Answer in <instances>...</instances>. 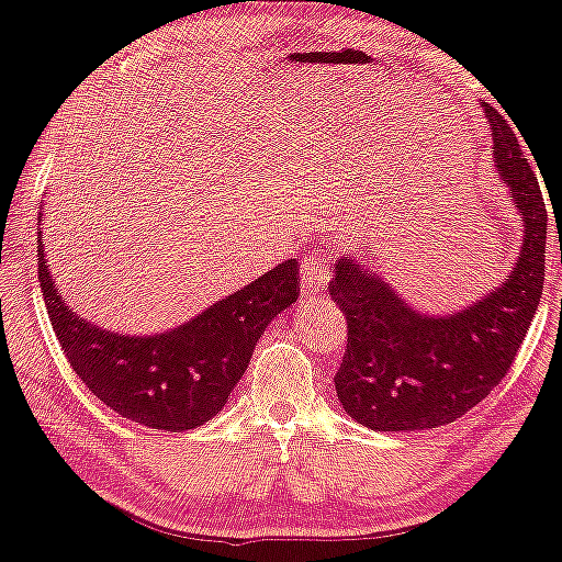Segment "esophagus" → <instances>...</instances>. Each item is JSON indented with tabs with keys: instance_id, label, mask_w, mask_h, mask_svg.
Masks as SVG:
<instances>
[{
	"instance_id": "1",
	"label": "esophagus",
	"mask_w": 562,
	"mask_h": 562,
	"mask_svg": "<svg viewBox=\"0 0 562 562\" xmlns=\"http://www.w3.org/2000/svg\"><path fill=\"white\" fill-rule=\"evenodd\" d=\"M327 281H329L327 258L312 254L301 261V291H304V296L319 294V291L327 286Z\"/></svg>"
}]
</instances>
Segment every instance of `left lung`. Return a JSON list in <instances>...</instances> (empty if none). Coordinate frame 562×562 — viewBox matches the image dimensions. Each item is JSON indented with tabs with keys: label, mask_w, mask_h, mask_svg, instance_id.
Here are the masks:
<instances>
[{
	"label": "left lung",
	"mask_w": 562,
	"mask_h": 562,
	"mask_svg": "<svg viewBox=\"0 0 562 562\" xmlns=\"http://www.w3.org/2000/svg\"><path fill=\"white\" fill-rule=\"evenodd\" d=\"M494 161L509 187L525 238L507 281L476 304L428 316L405 304L372 266L341 256L329 281L347 316V349L335 375L341 408L372 430H428L474 408L499 385L538 312L548 210L509 121L490 103Z\"/></svg>",
	"instance_id": "left-lung-1"
}]
</instances>
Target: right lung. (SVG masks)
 Segmentation results:
<instances>
[{
  "label": "right lung",
  "mask_w": 562,
  "mask_h": 562,
  "mask_svg": "<svg viewBox=\"0 0 562 562\" xmlns=\"http://www.w3.org/2000/svg\"><path fill=\"white\" fill-rule=\"evenodd\" d=\"M37 276L65 360L86 387L119 416L172 434L217 416L268 322L299 299V263L283 261L172 331L124 337L65 306L45 266L43 240Z\"/></svg>",
  "instance_id": "obj_1"
}]
</instances>
